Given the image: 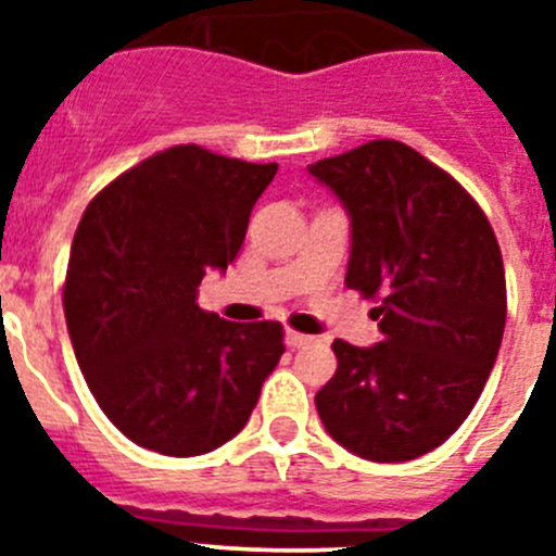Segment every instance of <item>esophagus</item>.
Masks as SVG:
<instances>
[{
    "instance_id": "34e87169",
    "label": "esophagus",
    "mask_w": 556,
    "mask_h": 556,
    "mask_svg": "<svg viewBox=\"0 0 556 556\" xmlns=\"http://www.w3.org/2000/svg\"><path fill=\"white\" fill-rule=\"evenodd\" d=\"M308 342H312V337H306V333H301V331H287V345H289V348H306Z\"/></svg>"
}]
</instances>
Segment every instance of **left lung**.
I'll return each mask as SVG.
<instances>
[{
    "instance_id": "left-lung-1",
    "label": "left lung",
    "mask_w": 556,
    "mask_h": 556,
    "mask_svg": "<svg viewBox=\"0 0 556 556\" xmlns=\"http://www.w3.org/2000/svg\"><path fill=\"white\" fill-rule=\"evenodd\" d=\"M351 219L345 283L381 298L384 339L333 342L314 404L328 434L370 462H409L470 415L507 323L504 262L484 211L448 172L392 139L308 166Z\"/></svg>"
}]
</instances>
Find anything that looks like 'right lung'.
I'll list each match as a JSON object with an SVG mask.
<instances>
[{"instance_id":"right-lung-1","label":"right lung","mask_w":556,"mask_h":556,"mask_svg":"<svg viewBox=\"0 0 556 556\" xmlns=\"http://www.w3.org/2000/svg\"><path fill=\"white\" fill-rule=\"evenodd\" d=\"M278 164L180 144L91 200L68 255L63 312L91 395L127 440L200 456L244 429L283 353L281 323H228L198 306L225 273Z\"/></svg>"}]
</instances>
